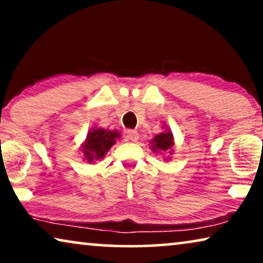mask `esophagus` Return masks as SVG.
Listing matches in <instances>:
<instances>
[{"label":"esophagus","mask_w":263,"mask_h":263,"mask_svg":"<svg viewBox=\"0 0 263 263\" xmlns=\"http://www.w3.org/2000/svg\"><path fill=\"white\" fill-rule=\"evenodd\" d=\"M127 138L128 140H130V141H138L139 139V133L136 130H128L127 132Z\"/></svg>","instance_id":"esophagus-1"}]
</instances>
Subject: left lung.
<instances>
[{
  "mask_svg": "<svg viewBox=\"0 0 263 263\" xmlns=\"http://www.w3.org/2000/svg\"><path fill=\"white\" fill-rule=\"evenodd\" d=\"M153 151L156 152V151H168L171 149V147L174 146V138H172V134L170 132H165V133H161V134L157 135L156 138L153 139Z\"/></svg>",
  "mask_w": 263,
  "mask_h": 263,
  "instance_id": "left-lung-1",
  "label": "left lung"
}]
</instances>
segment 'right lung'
<instances>
[{"mask_svg":"<svg viewBox=\"0 0 263 263\" xmlns=\"http://www.w3.org/2000/svg\"><path fill=\"white\" fill-rule=\"evenodd\" d=\"M120 134L116 130H105V129H93L87 134L84 143V156L87 161L102 159L105 157Z\"/></svg>","mask_w":263,"mask_h":263,"instance_id":"1","label":"right lung"}]
</instances>
